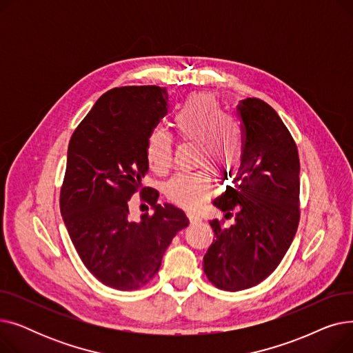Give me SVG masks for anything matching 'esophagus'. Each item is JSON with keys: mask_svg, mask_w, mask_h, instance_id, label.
<instances>
[{"mask_svg": "<svg viewBox=\"0 0 353 353\" xmlns=\"http://www.w3.org/2000/svg\"><path fill=\"white\" fill-rule=\"evenodd\" d=\"M188 217L190 220V223H199V221H201V216L196 212H188Z\"/></svg>", "mask_w": 353, "mask_h": 353, "instance_id": "1", "label": "esophagus"}]
</instances>
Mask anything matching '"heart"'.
<instances>
[{
	"mask_svg": "<svg viewBox=\"0 0 353 353\" xmlns=\"http://www.w3.org/2000/svg\"><path fill=\"white\" fill-rule=\"evenodd\" d=\"M173 127L180 139L199 144L197 165L230 174L242 164L245 154L242 128L225 114L213 96L206 92L192 94L176 113ZM145 160L152 170H165L172 161V139L160 130L148 134ZM206 169L176 173L165 183V196L183 208L199 206L212 189L210 174Z\"/></svg>",
	"mask_w": 353,
	"mask_h": 353,
	"instance_id": "heart-1",
	"label": "heart"
}]
</instances>
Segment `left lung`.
<instances>
[{
	"label": "left lung",
	"mask_w": 353,
	"mask_h": 353,
	"mask_svg": "<svg viewBox=\"0 0 353 353\" xmlns=\"http://www.w3.org/2000/svg\"><path fill=\"white\" fill-rule=\"evenodd\" d=\"M245 154L237 172L212 200L225 217L209 223L214 239L203 257V270L219 289L237 292L256 286L279 266L299 225V156L276 111L259 99L239 104Z\"/></svg>",
	"instance_id": "obj_1"
}]
</instances>
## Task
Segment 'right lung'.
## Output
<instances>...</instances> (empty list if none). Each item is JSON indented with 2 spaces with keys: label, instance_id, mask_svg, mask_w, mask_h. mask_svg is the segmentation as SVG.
Returning a JSON list of instances; mask_svg holds the SVG:
<instances>
[{
  "label": "right lung",
  "instance_id": "right-lung-1",
  "mask_svg": "<svg viewBox=\"0 0 353 353\" xmlns=\"http://www.w3.org/2000/svg\"><path fill=\"white\" fill-rule=\"evenodd\" d=\"M169 94L156 85L120 87L103 94L72 133L60 194L70 239L85 268L108 288L134 290L159 272L179 230L189 225L170 203L157 205L148 190L153 216L130 217L128 200L143 190L148 172L145 141L167 113Z\"/></svg>",
  "mask_w": 353,
  "mask_h": 353
}]
</instances>
